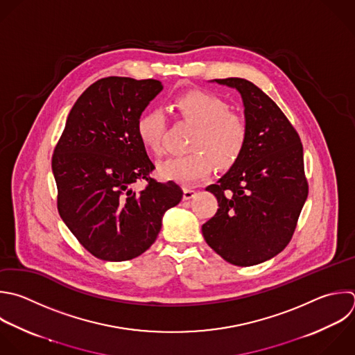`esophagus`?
Segmentation results:
<instances>
[{"label":"esophagus","mask_w":355,"mask_h":355,"mask_svg":"<svg viewBox=\"0 0 355 355\" xmlns=\"http://www.w3.org/2000/svg\"><path fill=\"white\" fill-rule=\"evenodd\" d=\"M196 196V190L190 186H184L183 187V200H190Z\"/></svg>","instance_id":"esophagus-1"}]
</instances>
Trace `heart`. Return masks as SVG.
<instances>
[{
  "mask_svg": "<svg viewBox=\"0 0 355 355\" xmlns=\"http://www.w3.org/2000/svg\"><path fill=\"white\" fill-rule=\"evenodd\" d=\"M172 108L178 118L196 126L184 155L169 157L158 165V176L164 180L194 183L205 179L214 169V159L220 166L233 165L243 154L248 140V122L220 97L205 90L179 93ZM166 122L161 110H147L136 122L141 144L154 154L162 153Z\"/></svg>",
  "mask_w": 355,
  "mask_h": 355,
  "instance_id": "1",
  "label": "heart"
}]
</instances>
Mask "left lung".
<instances>
[{
	"label": "left lung",
	"mask_w": 355,
	"mask_h": 355,
	"mask_svg": "<svg viewBox=\"0 0 355 355\" xmlns=\"http://www.w3.org/2000/svg\"><path fill=\"white\" fill-rule=\"evenodd\" d=\"M215 82L239 90L250 130L241 157L205 189L219 208L202 225V234L225 261L251 266L283 251L294 234L308 196L302 144L282 110L254 83Z\"/></svg>",
	"instance_id": "8db88e82"
}]
</instances>
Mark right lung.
Masks as SVG:
<instances>
[{"label":"right lung","instance_id":"add662e5","mask_svg":"<svg viewBox=\"0 0 355 355\" xmlns=\"http://www.w3.org/2000/svg\"><path fill=\"white\" fill-rule=\"evenodd\" d=\"M162 90L159 80L110 76L93 83L75 103L54 148L53 173L58 212L96 258L128 261L155 241L166 209L183 190L159 183L136 122ZM146 180V187L131 186Z\"/></svg>","mask_w":355,"mask_h":355}]
</instances>
